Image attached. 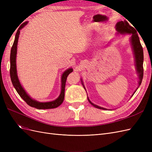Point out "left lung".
I'll return each mask as SVG.
<instances>
[{"instance_id": "obj_1", "label": "left lung", "mask_w": 152, "mask_h": 152, "mask_svg": "<svg viewBox=\"0 0 152 152\" xmlns=\"http://www.w3.org/2000/svg\"><path fill=\"white\" fill-rule=\"evenodd\" d=\"M116 30L118 33H121L122 34H131V44L132 45V49L134 50V54L135 56V62H136V70L137 73H139V78H140V81H139V86L141 85V82L142 80V77H143V49H142V45L140 43V39L138 35H137L136 29L133 28L131 26L129 23L124 20V21H121L118 22L116 25ZM136 92V91H135ZM135 92L134 93H135ZM132 94V95H133ZM88 99L89 102L93 105L94 107L102 109V110H107L106 108L100 107L98 105H96L92 103L91 101Z\"/></svg>"}]
</instances>
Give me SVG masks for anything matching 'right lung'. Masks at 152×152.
I'll return each mask as SVG.
<instances>
[{
  "mask_svg": "<svg viewBox=\"0 0 152 152\" xmlns=\"http://www.w3.org/2000/svg\"><path fill=\"white\" fill-rule=\"evenodd\" d=\"M28 22H26L25 23L22 25L21 27L18 30L15 39L14 41V43L11 49V55H10V77L11 82L12 83L13 86L15 87V89L16 90L17 93L19 94L21 96V98L23 99L25 102L31 107H34L37 109H51L57 108L59 105L63 103L64 98H65V84L68 75L70 74L71 72H73L72 68H69L66 70L65 72L63 73L61 77V91L60 95L59 97L54 101L50 102H45V103H41L37 102L35 100L32 99L30 96L26 94L25 90L21 86L19 80L17 76V72H16V53H17V44L18 38H19V35L20 33V30L23 28V27L25 26Z\"/></svg>",
  "mask_w": 152,
  "mask_h": 152,
  "instance_id": "right-lung-1",
  "label": "right lung"
}]
</instances>
